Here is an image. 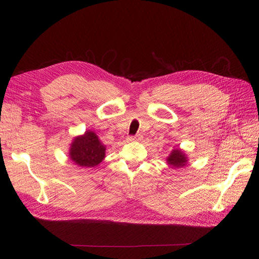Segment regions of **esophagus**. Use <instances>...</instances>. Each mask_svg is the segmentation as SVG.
I'll list each match as a JSON object with an SVG mask.
<instances>
[{"mask_svg": "<svg viewBox=\"0 0 259 259\" xmlns=\"http://www.w3.org/2000/svg\"><path fill=\"white\" fill-rule=\"evenodd\" d=\"M142 137L140 135H136V136H129L128 138H126V140L128 141H139L141 140Z\"/></svg>", "mask_w": 259, "mask_h": 259, "instance_id": "obj_1", "label": "esophagus"}]
</instances>
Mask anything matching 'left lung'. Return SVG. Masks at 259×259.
<instances>
[{"mask_svg":"<svg viewBox=\"0 0 259 259\" xmlns=\"http://www.w3.org/2000/svg\"><path fill=\"white\" fill-rule=\"evenodd\" d=\"M167 161L170 166L179 168V167L185 166L187 162V159H186V156L184 152H181L179 149H175V150H172L171 153H170V156L168 157Z\"/></svg>","mask_w":259,"mask_h":259,"instance_id":"8db88e82","label":"left lung"}]
</instances>
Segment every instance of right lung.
I'll list each match as a JSON object with an SVG mask.
<instances>
[{
    "mask_svg": "<svg viewBox=\"0 0 259 259\" xmlns=\"http://www.w3.org/2000/svg\"><path fill=\"white\" fill-rule=\"evenodd\" d=\"M104 153L106 147L101 144L98 136L92 131H87L83 136L73 140L70 149V159L78 166L91 168L103 160Z\"/></svg>",
    "mask_w": 259,
    "mask_h": 259,
    "instance_id": "1",
    "label": "right lung"
}]
</instances>
